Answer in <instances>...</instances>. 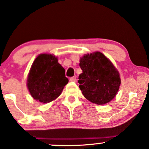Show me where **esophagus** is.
I'll list each match as a JSON object with an SVG mask.
<instances>
[{"mask_svg": "<svg viewBox=\"0 0 149 149\" xmlns=\"http://www.w3.org/2000/svg\"><path fill=\"white\" fill-rule=\"evenodd\" d=\"M70 81L71 82H76V76H73L70 78Z\"/></svg>", "mask_w": 149, "mask_h": 149, "instance_id": "34e87169", "label": "esophagus"}]
</instances>
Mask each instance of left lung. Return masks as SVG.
I'll return each mask as SVG.
<instances>
[{"label":"left lung","instance_id":"obj_1","mask_svg":"<svg viewBox=\"0 0 149 149\" xmlns=\"http://www.w3.org/2000/svg\"><path fill=\"white\" fill-rule=\"evenodd\" d=\"M83 73L78 77L79 88L84 97L98 105L115 97L120 85L118 71L102 53L95 52L80 58Z\"/></svg>","mask_w":149,"mask_h":149}]
</instances>
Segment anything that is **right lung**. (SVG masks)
<instances>
[{"label": "right lung", "mask_w": 149, "mask_h": 149, "mask_svg": "<svg viewBox=\"0 0 149 149\" xmlns=\"http://www.w3.org/2000/svg\"><path fill=\"white\" fill-rule=\"evenodd\" d=\"M69 79L65 70L52 54H41L32 64L27 79V86L34 100L48 103L60 95Z\"/></svg>", "instance_id": "add662e5"}]
</instances>
